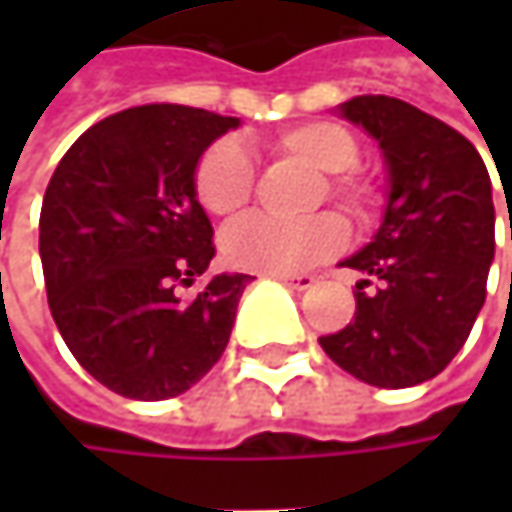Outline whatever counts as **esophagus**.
Listing matches in <instances>:
<instances>
[{"mask_svg": "<svg viewBox=\"0 0 512 512\" xmlns=\"http://www.w3.org/2000/svg\"><path fill=\"white\" fill-rule=\"evenodd\" d=\"M276 279L285 282V285L296 287V290H307V287H313V282H316L313 273H276Z\"/></svg>", "mask_w": 512, "mask_h": 512, "instance_id": "obj_1", "label": "esophagus"}]
</instances>
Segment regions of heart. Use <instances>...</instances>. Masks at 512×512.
Segmentation results:
<instances>
[{"label":"heart","instance_id":"b5f03b06","mask_svg":"<svg viewBox=\"0 0 512 512\" xmlns=\"http://www.w3.org/2000/svg\"><path fill=\"white\" fill-rule=\"evenodd\" d=\"M267 148L290 156L307 168L327 173V196L356 222H367L382 199L373 173L356 168L359 142L336 122L313 119L276 130L265 139ZM196 199L213 216H239L256 190V168L245 148L233 139H219L202 153L193 173ZM347 242V227L339 216L322 213L307 222H279L253 216L230 227L222 239L225 259L233 267L256 273H293L325 262Z\"/></svg>","mask_w":512,"mask_h":512}]
</instances>
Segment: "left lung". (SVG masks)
Listing matches in <instances>:
<instances>
[{"instance_id":"left-lung-1","label":"left lung","mask_w":512,"mask_h":512,"mask_svg":"<svg viewBox=\"0 0 512 512\" xmlns=\"http://www.w3.org/2000/svg\"><path fill=\"white\" fill-rule=\"evenodd\" d=\"M342 113L379 139L390 202L359 270L353 322L319 344L350 376L413 387L467 342L487 296L496 210L479 150L459 130L393 96H353ZM512 239V216H510Z\"/></svg>"}]
</instances>
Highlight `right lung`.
<instances>
[{
  "label": "right lung",
  "instance_id": "right-lung-1",
  "mask_svg": "<svg viewBox=\"0 0 512 512\" xmlns=\"http://www.w3.org/2000/svg\"><path fill=\"white\" fill-rule=\"evenodd\" d=\"M239 119L185 105H142L85 130L50 176L39 256L50 316L108 390L159 402L185 393L222 359L245 273L205 276L213 227L193 170Z\"/></svg>",
  "mask_w": 512,
  "mask_h": 512
}]
</instances>
